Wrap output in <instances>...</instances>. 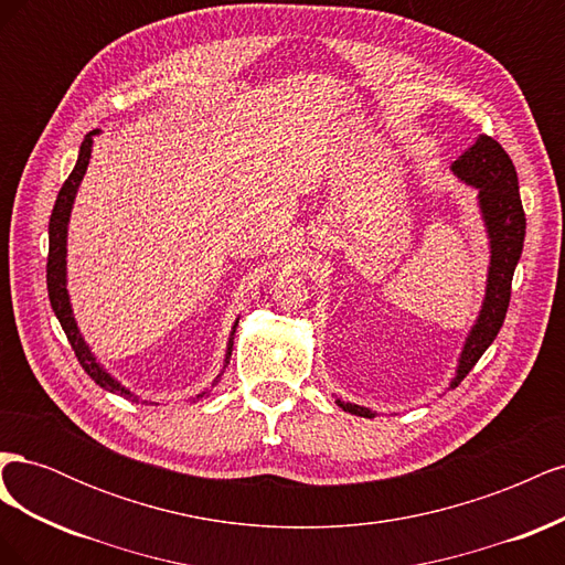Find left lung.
I'll list each match as a JSON object with an SVG mask.
<instances>
[{
  "instance_id": "obj_1",
  "label": "left lung",
  "mask_w": 565,
  "mask_h": 565,
  "mask_svg": "<svg viewBox=\"0 0 565 565\" xmlns=\"http://www.w3.org/2000/svg\"><path fill=\"white\" fill-rule=\"evenodd\" d=\"M450 169L459 181L473 185L478 191V207H481L490 243L486 297L473 328L469 330L465 349L459 353L455 380L450 382V388H455L471 372L478 358L486 353V349L492 344L502 328L511 297V278H514V270L523 252L525 214L519 195V177L514 162L507 156V150L498 141L490 139V136H478L476 143L461 152ZM337 405L344 413L358 417H374L372 409L363 405L344 403L339 398Z\"/></svg>"
}]
</instances>
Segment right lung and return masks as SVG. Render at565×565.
Returning <instances> with one entry per match:
<instances>
[{
    "label": "right lung",
    "mask_w": 565,
    "mask_h": 565,
    "mask_svg": "<svg viewBox=\"0 0 565 565\" xmlns=\"http://www.w3.org/2000/svg\"><path fill=\"white\" fill-rule=\"evenodd\" d=\"M98 134V129L89 131L87 136H84V141L79 146V156H77V162H75V169L71 172V177L65 179L63 188L58 191V198H56V204H54V212H51V218H49V259H46V289H49V301H51V309H54L61 328L67 337V341H71V347L77 355L79 365L84 367V372L89 374V377L100 386L106 388L110 393H119V396H125L129 401H136L139 403V396H134V393L129 388H125L122 384H119L113 374L100 365L96 361V355L92 353L89 344L84 341L77 322H75V316H73V306H71V295H67V268H65V256H67V221H71V212H73V202H75V195H77V188L84 179V172H87L89 167V158H92V148H94V136ZM241 320V318H237ZM237 320L233 324L231 330V337H228V349H226V365L231 361V351H233V337H235V328H237ZM224 365V367H226ZM221 377V374H218ZM218 377L214 380V384L218 382ZM207 393H200L198 398H204Z\"/></svg>",
    "instance_id": "1"
}]
</instances>
